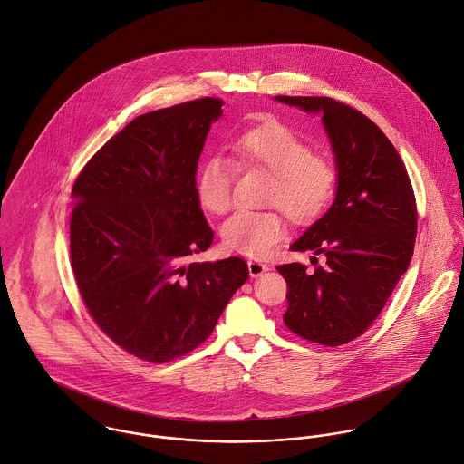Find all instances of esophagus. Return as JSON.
<instances>
[{"label":"esophagus","mask_w":464,"mask_h":464,"mask_svg":"<svg viewBox=\"0 0 464 464\" xmlns=\"http://www.w3.org/2000/svg\"><path fill=\"white\" fill-rule=\"evenodd\" d=\"M266 270H268V266H266L263 261H257V259H250V261H248L250 277H259V276H263Z\"/></svg>","instance_id":"1"}]
</instances>
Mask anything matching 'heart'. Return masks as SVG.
Masks as SVG:
<instances>
[{
  "label": "heart",
  "instance_id": "1",
  "mask_svg": "<svg viewBox=\"0 0 464 464\" xmlns=\"http://www.w3.org/2000/svg\"><path fill=\"white\" fill-rule=\"evenodd\" d=\"M239 161L274 174L266 201L277 205L292 221L319 216L335 190L334 165L314 154L312 145L285 123L259 125L234 143ZM232 161L212 154L201 161L196 174L199 205L223 214L232 203ZM285 236V221L276 210H237L221 227V239L228 252L263 257Z\"/></svg>",
  "mask_w": 464,
  "mask_h": 464
}]
</instances>
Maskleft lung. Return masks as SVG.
Instances as JSON below:
<instances>
[{"instance_id":"8db88e82","label":"left lung","mask_w":464,"mask_h":464,"mask_svg":"<svg viewBox=\"0 0 464 464\" xmlns=\"http://www.w3.org/2000/svg\"><path fill=\"white\" fill-rule=\"evenodd\" d=\"M321 116L337 187L330 208L290 248L312 250L301 263L277 266L288 285L285 324L303 339L339 346L359 337L381 314L413 256L417 208L406 169L382 130L355 109L330 100L276 96Z\"/></svg>"}]
</instances>
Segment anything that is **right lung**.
I'll return each instance as SVG.
<instances>
[{
	"mask_svg": "<svg viewBox=\"0 0 464 464\" xmlns=\"http://www.w3.org/2000/svg\"><path fill=\"white\" fill-rule=\"evenodd\" d=\"M223 105L203 98L138 116L72 187L71 261L80 294L98 326L149 362L199 346L248 279L241 257L187 265L214 239L196 174Z\"/></svg>",
	"mask_w": 464,
	"mask_h": 464,
	"instance_id": "add662e5",
	"label": "right lung"
}]
</instances>
